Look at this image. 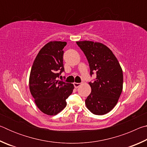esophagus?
Returning <instances> with one entry per match:
<instances>
[{"label":"esophagus","mask_w":147,"mask_h":147,"mask_svg":"<svg viewBox=\"0 0 147 147\" xmlns=\"http://www.w3.org/2000/svg\"><path fill=\"white\" fill-rule=\"evenodd\" d=\"M80 85H81L80 83H76V82L74 83V88H78Z\"/></svg>","instance_id":"esophagus-1"}]
</instances>
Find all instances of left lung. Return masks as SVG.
Wrapping results in <instances>:
<instances>
[{"instance_id":"obj_1","label":"left lung","mask_w":147,"mask_h":147,"mask_svg":"<svg viewBox=\"0 0 147 147\" xmlns=\"http://www.w3.org/2000/svg\"><path fill=\"white\" fill-rule=\"evenodd\" d=\"M88 59L90 75L96 77L89 82L91 92L86 99V107L94 115L108 113L117 103L123 91V70L108 47L98 42L77 41Z\"/></svg>"}]
</instances>
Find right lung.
I'll return each mask as SVG.
<instances>
[{"label":"right lung","mask_w":147,"mask_h":147,"mask_svg":"<svg viewBox=\"0 0 147 147\" xmlns=\"http://www.w3.org/2000/svg\"><path fill=\"white\" fill-rule=\"evenodd\" d=\"M65 41H50L37 55L29 78L30 91L42 112L55 115L67 106L66 99L73 93L74 85L58 80L64 71Z\"/></svg>","instance_id":"obj_1"}]
</instances>
